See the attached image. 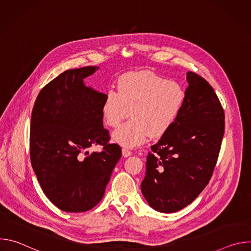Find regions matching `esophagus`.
<instances>
[{
    "label": "esophagus",
    "mask_w": 251,
    "mask_h": 251,
    "mask_svg": "<svg viewBox=\"0 0 251 251\" xmlns=\"http://www.w3.org/2000/svg\"><path fill=\"white\" fill-rule=\"evenodd\" d=\"M131 155H132V152H131V151H129V150L126 149V148H123V149H122V156H123V157L127 158V157H129V156H131Z\"/></svg>",
    "instance_id": "esophagus-1"
}]
</instances>
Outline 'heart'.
I'll return each instance as SVG.
<instances>
[{"label": "heart", "instance_id": "1", "mask_svg": "<svg viewBox=\"0 0 251 251\" xmlns=\"http://www.w3.org/2000/svg\"><path fill=\"white\" fill-rule=\"evenodd\" d=\"M117 89L106 92L101 112L107 125L116 127L131 111L132 119L112 133V140L127 148L144 144L150 136H163L180 116L186 102L181 83L149 70L123 75Z\"/></svg>", "mask_w": 251, "mask_h": 251}]
</instances>
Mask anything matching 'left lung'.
Segmentation results:
<instances>
[{"label": "left lung", "instance_id": "left-lung-1", "mask_svg": "<svg viewBox=\"0 0 251 251\" xmlns=\"http://www.w3.org/2000/svg\"><path fill=\"white\" fill-rule=\"evenodd\" d=\"M184 108L151 147L141 191L155 210L176 212L193 202L208 184L225 133V112L212 87L187 74Z\"/></svg>", "mask_w": 251, "mask_h": 251}]
</instances>
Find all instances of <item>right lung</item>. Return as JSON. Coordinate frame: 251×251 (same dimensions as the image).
Listing matches in <instances>:
<instances>
[{"mask_svg":"<svg viewBox=\"0 0 251 251\" xmlns=\"http://www.w3.org/2000/svg\"><path fill=\"white\" fill-rule=\"evenodd\" d=\"M96 66L68 69L47 84L34 102L30 162L48 199L59 209L83 212L103 198L121 148L109 144L101 112L105 94L85 86ZM92 145L101 152L89 154Z\"/></svg>","mask_w":251,"mask_h":251,"instance_id":"1","label":"right lung"}]
</instances>
